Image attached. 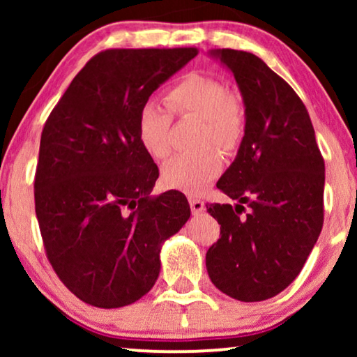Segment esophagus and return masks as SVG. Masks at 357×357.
Here are the masks:
<instances>
[{
  "label": "esophagus",
  "instance_id": "1",
  "mask_svg": "<svg viewBox=\"0 0 357 357\" xmlns=\"http://www.w3.org/2000/svg\"><path fill=\"white\" fill-rule=\"evenodd\" d=\"M190 208H192L193 214H199L204 211V203L198 198H190Z\"/></svg>",
  "mask_w": 357,
  "mask_h": 357
}]
</instances>
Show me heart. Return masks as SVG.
Masks as SVG:
<instances>
[{
    "label": "heart",
    "instance_id": "b5f03b06",
    "mask_svg": "<svg viewBox=\"0 0 357 357\" xmlns=\"http://www.w3.org/2000/svg\"><path fill=\"white\" fill-rule=\"evenodd\" d=\"M165 105L146 102L138 114V135L143 148L154 159L162 160L172 153L174 116L199 119V146L214 144L234 151L241 144L247 128V107L243 96L213 75L188 73L165 94ZM221 170V158L213 148L199 153L180 154L162 169L169 188L187 195H199Z\"/></svg>",
    "mask_w": 357,
    "mask_h": 357
}]
</instances>
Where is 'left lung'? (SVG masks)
<instances>
[{"label":"left lung","instance_id":"left-lung-1","mask_svg":"<svg viewBox=\"0 0 357 357\" xmlns=\"http://www.w3.org/2000/svg\"><path fill=\"white\" fill-rule=\"evenodd\" d=\"M211 53L236 77L247 128L216 183L237 204H206L221 224L206 252L208 275L234 299L266 301L299 276L321 232L324 155L304 102L265 61L232 48Z\"/></svg>","mask_w":357,"mask_h":357}]
</instances>
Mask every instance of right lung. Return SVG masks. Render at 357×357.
I'll return each mask as SVG.
<instances>
[{
    "label": "right lung",
    "instance_id": "right-lung-1",
    "mask_svg": "<svg viewBox=\"0 0 357 357\" xmlns=\"http://www.w3.org/2000/svg\"><path fill=\"white\" fill-rule=\"evenodd\" d=\"M197 55L193 47L97 53L48 115L36 214L52 268L86 304L119 309L141 299L159 276L160 243L188 221L185 195H149L159 169L141 144L138 114Z\"/></svg>",
    "mask_w": 357,
    "mask_h": 357
}]
</instances>
